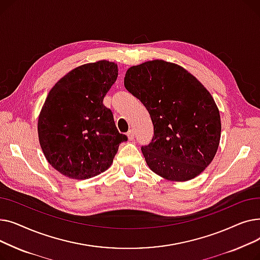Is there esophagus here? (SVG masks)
<instances>
[{"instance_id": "esophagus-1", "label": "esophagus", "mask_w": 260, "mask_h": 260, "mask_svg": "<svg viewBox=\"0 0 260 260\" xmlns=\"http://www.w3.org/2000/svg\"><path fill=\"white\" fill-rule=\"evenodd\" d=\"M126 136H127V138H128V140H129V141L134 140V138H135V134H134V131H133V129L128 131V133L126 134Z\"/></svg>"}]
</instances>
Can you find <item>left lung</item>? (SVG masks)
<instances>
[{
  "mask_svg": "<svg viewBox=\"0 0 260 260\" xmlns=\"http://www.w3.org/2000/svg\"><path fill=\"white\" fill-rule=\"evenodd\" d=\"M125 88L145 106L154 137L141 147L148 168L162 178H195L214 159L221 121L212 94L178 64L163 60L129 67Z\"/></svg>",
  "mask_w": 260,
  "mask_h": 260,
  "instance_id": "8db88e82",
  "label": "left lung"
}]
</instances>
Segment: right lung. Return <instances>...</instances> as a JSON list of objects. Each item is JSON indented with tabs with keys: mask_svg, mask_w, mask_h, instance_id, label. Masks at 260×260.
I'll list each match as a JSON object with an SVG mask.
<instances>
[{
	"mask_svg": "<svg viewBox=\"0 0 260 260\" xmlns=\"http://www.w3.org/2000/svg\"><path fill=\"white\" fill-rule=\"evenodd\" d=\"M118 65L101 60L76 67L48 92L38 120L39 141L49 165L71 179L84 180L112 166L125 135L103 104Z\"/></svg>",
	"mask_w": 260,
	"mask_h": 260,
	"instance_id": "right-lung-1",
	"label": "right lung"
}]
</instances>
